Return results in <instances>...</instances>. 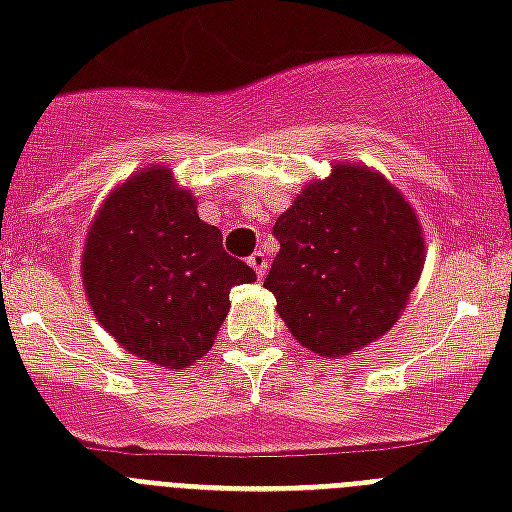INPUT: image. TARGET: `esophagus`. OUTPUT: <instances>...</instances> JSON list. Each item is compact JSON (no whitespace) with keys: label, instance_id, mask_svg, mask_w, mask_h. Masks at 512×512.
<instances>
[{"label":"esophagus","instance_id":"1","mask_svg":"<svg viewBox=\"0 0 512 512\" xmlns=\"http://www.w3.org/2000/svg\"><path fill=\"white\" fill-rule=\"evenodd\" d=\"M249 265L257 273V279H263L265 273H268V255L265 252H255V255L249 257Z\"/></svg>","mask_w":512,"mask_h":512}]
</instances>
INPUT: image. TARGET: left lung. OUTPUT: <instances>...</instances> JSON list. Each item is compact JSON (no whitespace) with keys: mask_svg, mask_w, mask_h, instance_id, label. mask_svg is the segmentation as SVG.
I'll return each mask as SVG.
<instances>
[{"mask_svg":"<svg viewBox=\"0 0 512 512\" xmlns=\"http://www.w3.org/2000/svg\"><path fill=\"white\" fill-rule=\"evenodd\" d=\"M263 287L305 350L345 358L388 335L425 265V231L401 188L364 162H332L276 220Z\"/></svg>","mask_w":512,"mask_h":512,"instance_id":"left-lung-1","label":"left lung"}]
</instances>
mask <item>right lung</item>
<instances>
[{"mask_svg": "<svg viewBox=\"0 0 512 512\" xmlns=\"http://www.w3.org/2000/svg\"><path fill=\"white\" fill-rule=\"evenodd\" d=\"M170 164H148L116 183L95 209L82 247L92 316L146 364H196L231 311V289L255 271L223 249V233L196 212Z\"/></svg>", "mask_w": 512, "mask_h": 512, "instance_id": "1", "label": "right lung"}]
</instances>
